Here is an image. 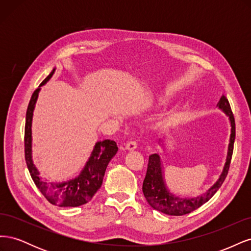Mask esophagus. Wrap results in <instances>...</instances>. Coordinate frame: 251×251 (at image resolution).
I'll use <instances>...</instances> for the list:
<instances>
[{"label":"esophagus","instance_id":"esophagus-1","mask_svg":"<svg viewBox=\"0 0 251 251\" xmlns=\"http://www.w3.org/2000/svg\"><path fill=\"white\" fill-rule=\"evenodd\" d=\"M126 149L127 151H134V150L137 149V143H136L135 141L127 142V143L126 144Z\"/></svg>","mask_w":251,"mask_h":251}]
</instances>
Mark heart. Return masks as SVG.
Segmentation results:
<instances>
[{
  "instance_id": "b5f03b06",
  "label": "heart",
  "mask_w": 251,
  "mask_h": 251,
  "mask_svg": "<svg viewBox=\"0 0 251 251\" xmlns=\"http://www.w3.org/2000/svg\"><path fill=\"white\" fill-rule=\"evenodd\" d=\"M172 113L171 112H168V113H164L163 115H161L160 117L158 118L157 123H156V126H159V127H162V126H165L166 125L170 124V121L172 120Z\"/></svg>"
}]
</instances>
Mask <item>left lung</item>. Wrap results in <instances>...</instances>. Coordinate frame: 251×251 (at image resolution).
I'll return each instance as SVG.
<instances>
[{"instance_id": "8db88e82", "label": "left lung", "mask_w": 251, "mask_h": 251, "mask_svg": "<svg viewBox=\"0 0 251 251\" xmlns=\"http://www.w3.org/2000/svg\"><path fill=\"white\" fill-rule=\"evenodd\" d=\"M217 107L220 110H222L225 115L228 117L230 123V136L228 149H227L226 160L222 173L220 174L218 180L203 195L191 197V198H182V197L171 193L168 185L165 183L161 156L159 154H151L149 158L148 171L143 181L142 192L148 203L154 209L170 216H183L189 214V212L202 206L204 203H206L223 184L227 174H228L232 156L233 143L235 139V124L230 104L224 95L220 98ZM164 141L165 140L160 141V146L163 148L165 147Z\"/></svg>"}]
</instances>
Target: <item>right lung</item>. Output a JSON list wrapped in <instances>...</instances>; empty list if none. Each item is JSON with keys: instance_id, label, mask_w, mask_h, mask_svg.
Segmentation results:
<instances>
[{"instance_id": "1", "label": "right lung", "mask_w": 251, "mask_h": 251, "mask_svg": "<svg viewBox=\"0 0 251 251\" xmlns=\"http://www.w3.org/2000/svg\"><path fill=\"white\" fill-rule=\"evenodd\" d=\"M55 68L37 88L29 101L25 125V159L27 168L37 188L50 203L59 207H77L88 203L102 184L105 170L111 159L116 155L118 148L114 140H102L95 143L92 153L83 169L75 178L64 182H47L42 180L40 172L32 159V117L41 87L52 77Z\"/></svg>"}]
</instances>
